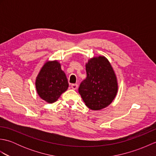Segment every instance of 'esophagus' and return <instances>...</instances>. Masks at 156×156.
I'll return each instance as SVG.
<instances>
[{"label":"esophagus","instance_id":"obj_1","mask_svg":"<svg viewBox=\"0 0 156 156\" xmlns=\"http://www.w3.org/2000/svg\"><path fill=\"white\" fill-rule=\"evenodd\" d=\"M78 84H72V85H71V88H72V89H74V90H76V89H77L78 88Z\"/></svg>","mask_w":156,"mask_h":156}]
</instances>
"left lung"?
<instances>
[{
  "instance_id": "left-lung-1",
  "label": "left lung",
  "mask_w": 156,
  "mask_h": 156,
  "mask_svg": "<svg viewBox=\"0 0 156 156\" xmlns=\"http://www.w3.org/2000/svg\"><path fill=\"white\" fill-rule=\"evenodd\" d=\"M87 77L81 82L78 92L87 107L98 111L108 107L118 90L117 76L105 56L89 59L86 64Z\"/></svg>"
}]
</instances>
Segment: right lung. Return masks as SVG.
Segmentation results:
<instances>
[{
	"mask_svg": "<svg viewBox=\"0 0 156 156\" xmlns=\"http://www.w3.org/2000/svg\"><path fill=\"white\" fill-rule=\"evenodd\" d=\"M68 86V79L57 60L46 62L35 80L38 95L48 103L57 101Z\"/></svg>",
	"mask_w": 156,
	"mask_h": 156,
	"instance_id": "right-lung-1",
	"label": "right lung"
}]
</instances>
